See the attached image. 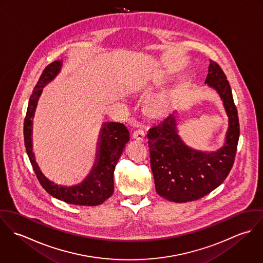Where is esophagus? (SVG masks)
Wrapping results in <instances>:
<instances>
[{
	"label": "esophagus",
	"mask_w": 263,
	"mask_h": 263,
	"mask_svg": "<svg viewBox=\"0 0 263 263\" xmlns=\"http://www.w3.org/2000/svg\"><path fill=\"white\" fill-rule=\"evenodd\" d=\"M133 138L135 140H137L138 142H140V143L145 142V133H144V130H142V129L135 130L134 134H133Z\"/></svg>",
	"instance_id": "esophagus-1"
}]
</instances>
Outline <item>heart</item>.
Returning <instances> with one entry per match:
<instances>
[{
	"mask_svg": "<svg viewBox=\"0 0 263 263\" xmlns=\"http://www.w3.org/2000/svg\"><path fill=\"white\" fill-rule=\"evenodd\" d=\"M170 104L171 96L167 93H162L151 98L146 102L144 111L151 119H160L167 114Z\"/></svg>",
	"mask_w": 263,
	"mask_h": 263,
	"instance_id": "heart-1",
	"label": "heart"
}]
</instances>
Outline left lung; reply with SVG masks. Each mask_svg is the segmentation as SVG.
I'll return each instance as SVG.
<instances>
[{"label":"left lung","mask_w":263,"mask_h":263,"mask_svg":"<svg viewBox=\"0 0 263 263\" xmlns=\"http://www.w3.org/2000/svg\"><path fill=\"white\" fill-rule=\"evenodd\" d=\"M204 83L219 94L229 119L225 143L219 150L202 152L188 147L178 135L176 112L148 133L156 191L170 201L187 202L203 197L223 183L234 164L240 136L238 112L227 77L213 61Z\"/></svg>","instance_id":"obj_1"}]
</instances>
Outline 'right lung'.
Segmentation results:
<instances>
[{"mask_svg":"<svg viewBox=\"0 0 263 263\" xmlns=\"http://www.w3.org/2000/svg\"><path fill=\"white\" fill-rule=\"evenodd\" d=\"M62 67L63 61H55L48 65L42 72L30 96L24 120L25 148L38 181L51 196L75 205H99L112 195L114 169L129 141V132L124 124L119 122H104L102 124L98 136L94 165L86 178L73 186L60 185L49 180L40 170L33 153L32 125L38 99L42 93V88L54 80Z\"/></svg>","mask_w":263,"mask_h":263,"instance_id":"obj_1","label":"right lung"}]
</instances>
